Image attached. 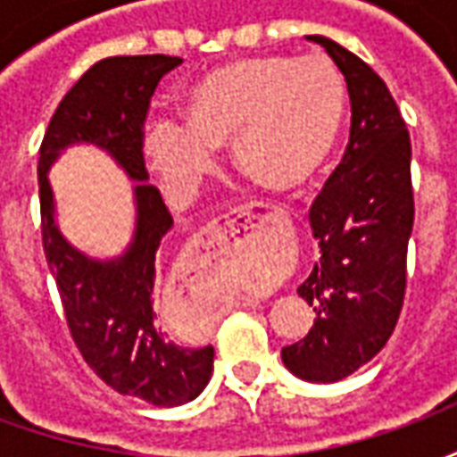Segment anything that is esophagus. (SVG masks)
<instances>
[{
	"mask_svg": "<svg viewBox=\"0 0 457 457\" xmlns=\"http://www.w3.org/2000/svg\"><path fill=\"white\" fill-rule=\"evenodd\" d=\"M269 215H271V210H269L267 205H242V208H237L235 212H232V220H229V222H237V220H242L245 225H254L257 220L269 218Z\"/></svg>",
	"mask_w": 457,
	"mask_h": 457,
	"instance_id": "1",
	"label": "esophagus"
}]
</instances>
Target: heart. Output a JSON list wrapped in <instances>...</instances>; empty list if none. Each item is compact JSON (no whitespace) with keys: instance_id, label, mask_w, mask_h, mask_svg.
<instances>
[{"instance_id":"heart-1","label":"heart","mask_w":457,"mask_h":457,"mask_svg":"<svg viewBox=\"0 0 457 457\" xmlns=\"http://www.w3.org/2000/svg\"><path fill=\"white\" fill-rule=\"evenodd\" d=\"M345 112L347 85L323 55L239 58L183 95V127H149L144 156L166 188L183 193L212 169V151L232 146L245 179L269 193H294L330 159Z\"/></svg>"}]
</instances>
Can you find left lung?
<instances>
[{
  "label": "left lung",
  "mask_w": 457,
  "mask_h": 457,
  "mask_svg": "<svg viewBox=\"0 0 457 457\" xmlns=\"http://www.w3.org/2000/svg\"><path fill=\"white\" fill-rule=\"evenodd\" d=\"M320 44L345 75L350 141L318 193L308 220L320 257L298 287L313 306L303 340L281 360L308 382H340L392 337L406 294V249L413 228L411 139L379 75L326 36Z\"/></svg>",
  "instance_id": "left-lung-1"
}]
</instances>
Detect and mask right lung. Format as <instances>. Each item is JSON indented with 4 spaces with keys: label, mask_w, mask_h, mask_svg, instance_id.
<instances>
[{
    "label": "right lung",
    "mask_w": 457,
    "mask_h": 457,
    "mask_svg": "<svg viewBox=\"0 0 457 457\" xmlns=\"http://www.w3.org/2000/svg\"><path fill=\"white\" fill-rule=\"evenodd\" d=\"M180 63L176 55H112L87 68L65 93L38 149L41 235L48 269L63 303L65 323L83 360L114 392L137 396L154 406L193 402L212 374V345L183 347L159 328L161 239L173 228L159 188L149 183L144 163V121L151 95L163 75ZM87 140L104 148L135 187L137 229L128 252L100 262L71 248L53 218V191L47 169L57 154Z\"/></svg>",
    "instance_id": "1"
}]
</instances>
